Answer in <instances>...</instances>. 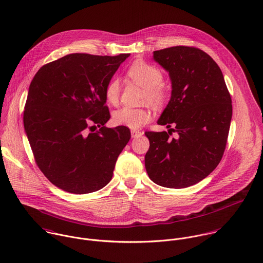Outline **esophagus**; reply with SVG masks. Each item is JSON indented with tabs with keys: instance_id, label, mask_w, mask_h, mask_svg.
Wrapping results in <instances>:
<instances>
[{
	"instance_id": "1",
	"label": "esophagus",
	"mask_w": 263,
	"mask_h": 263,
	"mask_svg": "<svg viewBox=\"0 0 263 263\" xmlns=\"http://www.w3.org/2000/svg\"><path fill=\"white\" fill-rule=\"evenodd\" d=\"M142 134H143V132L138 131V130H132V131H131V136H132L133 138H135V137H137V136H141Z\"/></svg>"
}]
</instances>
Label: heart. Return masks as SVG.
<instances>
[{
    "mask_svg": "<svg viewBox=\"0 0 263 263\" xmlns=\"http://www.w3.org/2000/svg\"><path fill=\"white\" fill-rule=\"evenodd\" d=\"M128 76L144 88L143 101L154 107H162L167 99L165 89L162 87L163 74L159 68L143 61L134 62L128 69ZM120 84L118 79H112L105 88L107 102L116 104L119 100ZM114 123L130 129H139L152 120V114L147 108H132L124 106L115 111Z\"/></svg>",
    "mask_w": 263,
    "mask_h": 263,
    "instance_id": "1",
    "label": "heart"
}]
</instances>
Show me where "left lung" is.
Instances as JSON below:
<instances>
[{
  "instance_id": "left-lung-1",
  "label": "left lung",
  "mask_w": 263,
  "mask_h": 263,
  "mask_svg": "<svg viewBox=\"0 0 263 263\" xmlns=\"http://www.w3.org/2000/svg\"><path fill=\"white\" fill-rule=\"evenodd\" d=\"M154 59L169 72L172 84L170 101L158 120L170 129L145 132V169L161 186L189 187L222 159L233 116L231 94L220 67L201 49L170 47L155 51ZM172 132L176 139L170 137Z\"/></svg>"
}]
</instances>
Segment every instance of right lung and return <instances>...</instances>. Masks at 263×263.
Wrapping results in <instances>:
<instances>
[{"mask_svg":"<svg viewBox=\"0 0 263 263\" xmlns=\"http://www.w3.org/2000/svg\"><path fill=\"white\" fill-rule=\"evenodd\" d=\"M130 54L73 53L43 65L28 89L23 125L34 161L55 186L84 195L111 179L129 128H106L105 88ZM97 124L100 130L90 133Z\"/></svg>","mask_w":263,"mask_h":263,"instance_id":"obj_1","label":"right lung"}]
</instances>
